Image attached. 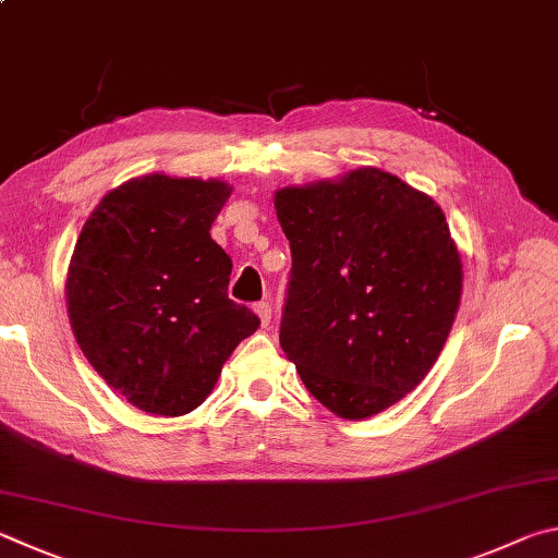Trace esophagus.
<instances>
[{
	"label": "esophagus",
	"mask_w": 558,
	"mask_h": 558,
	"mask_svg": "<svg viewBox=\"0 0 558 558\" xmlns=\"http://www.w3.org/2000/svg\"><path fill=\"white\" fill-rule=\"evenodd\" d=\"M254 311H257V316H259V320H262V328H267L269 320H271V306H269V301H259V304L254 306Z\"/></svg>",
	"instance_id": "esophagus-1"
}]
</instances>
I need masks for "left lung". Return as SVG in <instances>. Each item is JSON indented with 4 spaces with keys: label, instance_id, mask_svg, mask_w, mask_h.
<instances>
[{
    "label": "left lung",
    "instance_id": "left-lung-1",
    "mask_svg": "<svg viewBox=\"0 0 558 558\" xmlns=\"http://www.w3.org/2000/svg\"><path fill=\"white\" fill-rule=\"evenodd\" d=\"M274 208L291 247L281 348L333 414L385 412L441 355L461 301L441 208L373 166L281 189Z\"/></svg>",
    "mask_w": 558,
    "mask_h": 558
}]
</instances>
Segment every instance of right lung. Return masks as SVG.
Listing matches in <instances>:
<instances>
[{"label": "right lung", "instance_id": "1", "mask_svg": "<svg viewBox=\"0 0 558 558\" xmlns=\"http://www.w3.org/2000/svg\"><path fill=\"white\" fill-rule=\"evenodd\" d=\"M222 181L151 173L105 195L68 269V316L97 375L146 414L181 416L210 395L259 318L228 296L232 259L210 238Z\"/></svg>", "mask_w": 558, "mask_h": 558}]
</instances>
